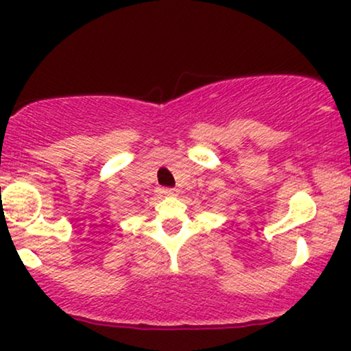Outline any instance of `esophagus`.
Instances as JSON below:
<instances>
[{"instance_id":"34e87169","label":"esophagus","mask_w":351,"mask_h":351,"mask_svg":"<svg viewBox=\"0 0 351 351\" xmlns=\"http://www.w3.org/2000/svg\"><path fill=\"white\" fill-rule=\"evenodd\" d=\"M162 194H163V196H167V197H173V196H176V194H178V191L167 188V189H162Z\"/></svg>"}]
</instances>
